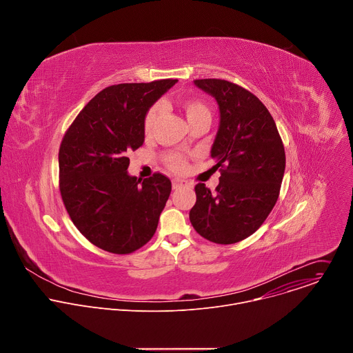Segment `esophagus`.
Masks as SVG:
<instances>
[{"mask_svg": "<svg viewBox=\"0 0 353 353\" xmlns=\"http://www.w3.org/2000/svg\"><path fill=\"white\" fill-rule=\"evenodd\" d=\"M172 184H173V188L177 190V188H180V187L184 185V180H181V179H173V180H172Z\"/></svg>", "mask_w": 353, "mask_h": 353, "instance_id": "1", "label": "esophagus"}]
</instances>
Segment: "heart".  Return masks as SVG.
Wrapping results in <instances>:
<instances>
[{
    "mask_svg": "<svg viewBox=\"0 0 353 353\" xmlns=\"http://www.w3.org/2000/svg\"><path fill=\"white\" fill-rule=\"evenodd\" d=\"M181 108L185 113V117L190 121H192L194 119H198L201 116H210V109L207 108V105L204 102H201L199 99H195V97H185L181 100ZM161 105L159 103H155L150 106L145 116H143V132L145 134H149L150 131L154 130V125L161 114ZM163 161H165V165L172 169V170H180L184 163H185V159L183 155H180L179 152H174V150H170V152L165 154L163 155Z\"/></svg>",
    "mask_w": 353,
    "mask_h": 353,
    "instance_id": "1",
    "label": "heart"
}]
</instances>
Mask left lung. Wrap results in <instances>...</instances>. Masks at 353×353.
<instances>
[{"label":"left lung","instance_id":"8db88e82","mask_svg":"<svg viewBox=\"0 0 353 353\" xmlns=\"http://www.w3.org/2000/svg\"><path fill=\"white\" fill-rule=\"evenodd\" d=\"M212 94L221 124L211 149L221 177L215 191L195 185L190 222L216 244H233L253 234L275 207L285 173V148L276 124L261 100L225 79H195Z\"/></svg>","mask_w":353,"mask_h":353}]
</instances>
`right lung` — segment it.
<instances>
[{"label":"right lung","instance_id":"obj_1","mask_svg":"<svg viewBox=\"0 0 353 353\" xmlns=\"http://www.w3.org/2000/svg\"><path fill=\"white\" fill-rule=\"evenodd\" d=\"M177 79L119 83L99 92L65 131L60 192L77 229L96 247L130 254L157 232L172 191L162 173L128 176V154L143 143V116Z\"/></svg>","mask_w":353,"mask_h":353}]
</instances>
